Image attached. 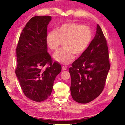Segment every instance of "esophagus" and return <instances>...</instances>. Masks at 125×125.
<instances>
[{"mask_svg":"<svg viewBox=\"0 0 125 125\" xmlns=\"http://www.w3.org/2000/svg\"><path fill=\"white\" fill-rule=\"evenodd\" d=\"M67 69V66H63L62 67V70L63 71H65Z\"/></svg>","mask_w":125,"mask_h":125,"instance_id":"esophagus-1","label":"esophagus"}]
</instances>
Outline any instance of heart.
Segmentation results:
<instances>
[{
    "label": "heart",
    "mask_w": 125,
    "mask_h": 125,
    "mask_svg": "<svg viewBox=\"0 0 125 125\" xmlns=\"http://www.w3.org/2000/svg\"><path fill=\"white\" fill-rule=\"evenodd\" d=\"M93 39L92 29L87 25L68 22L57 27L46 36V43L51 50L56 51L64 42V47L54 53V60L68 64L77 56L85 51Z\"/></svg>",
    "instance_id": "1"
}]
</instances>
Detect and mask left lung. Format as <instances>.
I'll return each mask as SVG.
<instances>
[{"mask_svg": "<svg viewBox=\"0 0 125 125\" xmlns=\"http://www.w3.org/2000/svg\"><path fill=\"white\" fill-rule=\"evenodd\" d=\"M109 57L106 40L98 24L95 36L87 49L69 69L71 95L76 102L88 103L103 92L110 68Z\"/></svg>", "mask_w": 125, "mask_h": 125, "instance_id": "obj_1", "label": "left lung"}]
</instances>
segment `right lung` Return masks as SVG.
<instances>
[{
    "label": "right lung",
    "mask_w": 125,
    "mask_h": 125,
    "mask_svg": "<svg viewBox=\"0 0 125 125\" xmlns=\"http://www.w3.org/2000/svg\"><path fill=\"white\" fill-rule=\"evenodd\" d=\"M50 16H35L21 33L16 47V75L27 98L40 102L51 94L56 76L62 69L47 52L46 36ZM48 67L43 68L45 65Z\"/></svg>",
    "instance_id": "right-lung-1"
}]
</instances>
